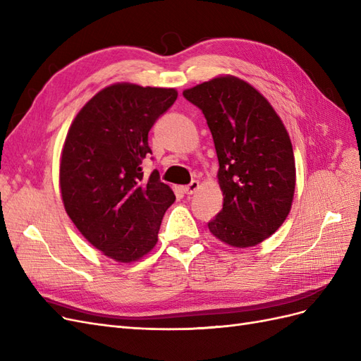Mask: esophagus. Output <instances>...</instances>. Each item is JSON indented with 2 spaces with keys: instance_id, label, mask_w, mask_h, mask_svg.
<instances>
[{
  "instance_id": "esophagus-1",
  "label": "esophagus",
  "mask_w": 361,
  "mask_h": 361,
  "mask_svg": "<svg viewBox=\"0 0 361 361\" xmlns=\"http://www.w3.org/2000/svg\"><path fill=\"white\" fill-rule=\"evenodd\" d=\"M197 190H199V182H197V180H192L191 183L185 185V187H183V192L188 194V195H190V194H194Z\"/></svg>"
}]
</instances>
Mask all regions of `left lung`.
<instances>
[{
    "label": "left lung",
    "mask_w": 361,
    "mask_h": 361,
    "mask_svg": "<svg viewBox=\"0 0 361 361\" xmlns=\"http://www.w3.org/2000/svg\"><path fill=\"white\" fill-rule=\"evenodd\" d=\"M183 96L202 110L220 164L223 209L207 227L232 247L257 245L292 206L295 158L288 130L265 97L236 76H216Z\"/></svg>",
    "instance_id": "1"
}]
</instances>
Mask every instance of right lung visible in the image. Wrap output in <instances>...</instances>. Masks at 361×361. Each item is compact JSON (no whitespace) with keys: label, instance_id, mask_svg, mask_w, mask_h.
Instances as JSON below:
<instances>
[{"label":"right lung","instance_id":"right-lung-1","mask_svg":"<svg viewBox=\"0 0 361 361\" xmlns=\"http://www.w3.org/2000/svg\"><path fill=\"white\" fill-rule=\"evenodd\" d=\"M178 92L118 82L76 114L64 141L60 188L64 209L93 247L117 262H135L158 241L162 216L176 200L159 173L145 178L149 130Z\"/></svg>","mask_w":361,"mask_h":361}]
</instances>
